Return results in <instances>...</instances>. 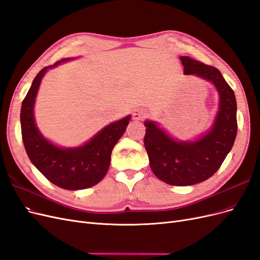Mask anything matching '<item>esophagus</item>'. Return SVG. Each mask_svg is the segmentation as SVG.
<instances>
[{
	"mask_svg": "<svg viewBox=\"0 0 260 260\" xmlns=\"http://www.w3.org/2000/svg\"><path fill=\"white\" fill-rule=\"evenodd\" d=\"M146 115H147L146 111L141 110V109H138V110L134 111V113H133V119L136 120V121H140V120H142V119H145Z\"/></svg>",
	"mask_w": 260,
	"mask_h": 260,
	"instance_id": "obj_1",
	"label": "esophagus"
}]
</instances>
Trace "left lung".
Instances as JSON below:
<instances>
[{
  "instance_id": "left-lung-1",
  "label": "left lung",
  "mask_w": 260,
  "mask_h": 260,
  "mask_svg": "<svg viewBox=\"0 0 260 260\" xmlns=\"http://www.w3.org/2000/svg\"><path fill=\"white\" fill-rule=\"evenodd\" d=\"M183 73L213 83L219 107L213 125L196 140L172 138L154 121H145V147L149 164L158 179L172 186L202 182L218 171L237 137V100L234 91L215 67L180 56Z\"/></svg>"
}]
</instances>
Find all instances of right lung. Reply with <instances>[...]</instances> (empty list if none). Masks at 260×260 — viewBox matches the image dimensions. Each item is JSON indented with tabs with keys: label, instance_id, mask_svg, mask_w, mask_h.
Instances as JSON below:
<instances>
[{
	"label": "right lung",
	"instance_id": "1",
	"mask_svg": "<svg viewBox=\"0 0 260 260\" xmlns=\"http://www.w3.org/2000/svg\"><path fill=\"white\" fill-rule=\"evenodd\" d=\"M68 60L70 58L45 67L33 80L21 105V135L30 161L49 181L66 190H81L97 185L105 177L110 166L112 149L126 129L132 116L107 125L80 147L62 148L47 140L35 120L33 109L37 94L47 70Z\"/></svg>",
	"mask_w": 260,
	"mask_h": 260
}]
</instances>
